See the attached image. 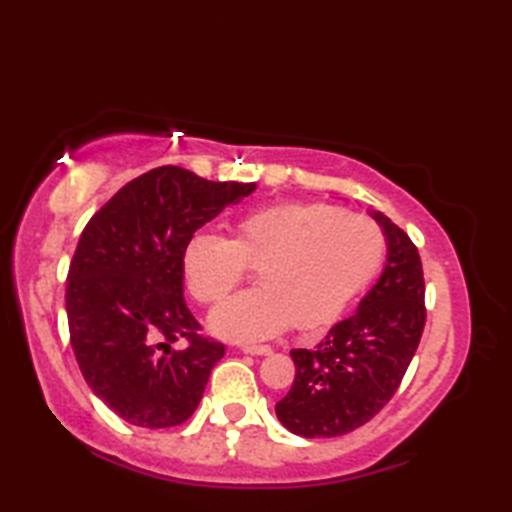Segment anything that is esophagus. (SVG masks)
<instances>
[{
  "instance_id": "34e87169",
  "label": "esophagus",
  "mask_w": 512,
  "mask_h": 512,
  "mask_svg": "<svg viewBox=\"0 0 512 512\" xmlns=\"http://www.w3.org/2000/svg\"><path fill=\"white\" fill-rule=\"evenodd\" d=\"M242 352L253 356H268L273 350H270L268 345H242Z\"/></svg>"
}]
</instances>
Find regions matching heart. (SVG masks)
<instances>
[{
  "instance_id": "b5f03b06",
  "label": "heart",
  "mask_w": 512,
  "mask_h": 512,
  "mask_svg": "<svg viewBox=\"0 0 512 512\" xmlns=\"http://www.w3.org/2000/svg\"><path fill=\"white\" fill-rule=\"evenodd\" d=\"M385 237L365 215L328 204H279L246 215L235 237L200 233L184 248V279L200 301H220L257 268L259 288L224 301L211 330L262 341L328 328L378 273Z\"/></svg>"
}]
</instances>
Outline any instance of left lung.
<instances>
[{
	"mask_svg": "<svg viewBox=\"0 0 512 512\" xmlns=\"http://www.w3.org/2000/svg\"><path fill=\"white\" fill-rule=\"evenodd\" d=\"M387 264L352 317L314 350H292L295 383L275 411L303 438H336L372 420L396 394L424 330V277L418 248L383 213Z\"/></svg>",
	"mask_w": 512,
	"mask_h": 512,
	"instance_id": "8db88e82",
	"label": "left lung"
}]
</instances>
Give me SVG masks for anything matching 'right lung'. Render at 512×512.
Here are the masks:
<instances>
[{"label":"right lung","mask_w":512,"mask_h":512,"mask_svg":"<svg viewBox=\"0 0 512 512\" xmlns=\"http://www.w3.org/2000/svg\"><path fill=\"white\" fill-rule=\"evenodd\" d=\"M253 191L167 165L127 182L83 228L65 288L70 343L85 383L134 427H176L200 405L224 345L198 334L184 301V248Z\"/></svg>","instance_id":"add662e5"}]
</instances>
